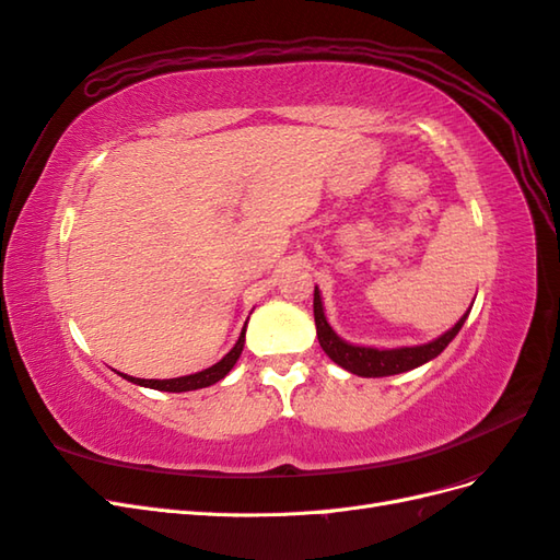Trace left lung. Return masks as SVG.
I'll use <instances>...</instances> for the list:
<instances>
[{
  "label": "left lung",
  "mask_w": 560,
  "mask_h": 560,
  "mask_svg": "<svg viewBox=\"0 0 560 560\" xmlns=\"http://www.w3.org/2000/svg\"><path fill=\"white\" fill-rule=\"evenodd\" d=\"M313 313H315V327H317V341L325 350L331 362H336L338 366H343L350 374H358L364 378H381V376H395V374H404V371H411L420 364H425L430 360H434L436 354H442L444 348L453 341L457 336V331L463 329L465 319L469 315V311L455 322V327H451L446 334H442L434 341L425 343V346H411V348H389V350H381V348H364V346H352L348 341H343L338 336L325 317V308H322V299H319V290L315 287L313 294Z\"/></svg>",
  "instance_id": "8db88e82"
}]
</instances>
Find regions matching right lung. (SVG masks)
Returning <instances> with one entry per match:
<instances>
[{
  "label": "right lung",
  "mask_w": 560,
  "mask_h": 560,
  "mask_svg": "<svg viewBox=\"0 0 560 560\" xmlns=\"http://www.w3.org/2000/svg\"><path fill=\"white\" fill-rule=\"evenodd\" d=\"M243 346H245V327H243V331H241L238 341H235V346L224 354V358L219 360L217 364L198 371V374L179 376V378H165V381H159V378H132V376H126V374H121V376H124L126 381L135 383V385L151 387V389H163V393H189V389L208 387V385H214L217 381H222V378L229 374V371L233 369V364L238 362L241 352H243Z\"/></svg>",
  "instance_id": "add662e5"
}]
</instances>
